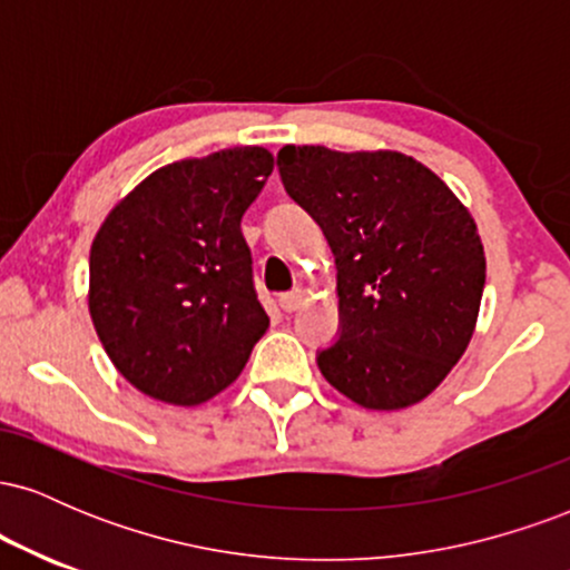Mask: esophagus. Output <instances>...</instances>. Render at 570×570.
Masks as SVG:
<instances>
[{
  "label": "esophagus",
  "mask_w": 570,
  "mask_h": 570,
  "mask_svg": "<svg viewBox=\"0 0 570 570\" xmlns=\"http://www.w3.org/2000/svg\"><path fill=\"white\" fill-rule=\"evenodd\" d=\"M303 303H305V292L303 289H294V292L284 294V297H281V307H284L286 313L297 311V307L303 305Z\"/></svg>",
  "instance_id": "esophagus-1"
}]
</instances>
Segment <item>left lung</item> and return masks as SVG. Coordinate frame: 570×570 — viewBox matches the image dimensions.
I'll list each match as a JSON object with an SVG mask.
<instances>
[{"mask_svg": "<svg viewBox=\"0 0 570 570\" xmlns=\"http://www.w3.org/2000/svg\"><path fill=\"white\" fill-rule=\"evenodd\" d=\"M278 171L335 254L343 332L318 353L326 383L364 410L423 402L469 348L480 316L485 248L469 208L394 149L286 144Z\"/></svg>", "mask_w": 570, "mask_h": 570, "instance_id": "left-lung-1", "label": "left lung"}]
</instances>
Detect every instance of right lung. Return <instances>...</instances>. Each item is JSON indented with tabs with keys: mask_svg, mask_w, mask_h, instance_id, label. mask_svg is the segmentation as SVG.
Masks as SVG:
<instances>
[{
	"mask_svg": "<svg viewBox=\"0 0 570 570\" xmlns=\"http://www.w3.org/2000/svg\"><path fill=\"white\" fill-rule=\"evenodd\" d=\"M271 174L265 147L168 163L98 227L88 311L115 370L144 396L198 407L235 383L271 326L240 233Z\"/></svg>",
	"mask_w": 570,
	"mask_h": 570,
	"instance_id": "right-lung-1",
	"label": "right lung"
}]
</instances>
